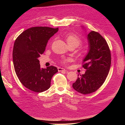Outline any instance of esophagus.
<instances>
[{"label":"esophagus","instance_id":"1","mask_svg":"<svg viewBox=\"0 0 125 125\" xmlns=\"http://www.w3.org/2000/svg\"><path fill=\"white\" fill-rule=\"evenodd\" d=\"M58 71H67L66 69L62 68H60V67L58 68Z\"/></svg>","mask_w":125,"mask_h":125}]
</instances>
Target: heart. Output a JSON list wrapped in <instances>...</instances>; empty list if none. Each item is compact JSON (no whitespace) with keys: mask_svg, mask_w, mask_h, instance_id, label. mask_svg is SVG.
Instances as JSON below:
<instances>
[{"mask_svg":"<svg viewBox=\"0 0 125 125\" xmlns=\"http://www.w3.org/2000/svg\"><path fill=\"white\" fill-rule=\"evenodd\" d=\"M66 41L69 46L73 45V46L76 47L78 46L81 42V40L80 37L77 35L74 34H69L66 37ZM70 58L64 59L62 60V62H66L70 61Z\"/></svg>","mask_w":125,"mask_h":125,"instance_id":"1","label":"heart"}]
</instances>
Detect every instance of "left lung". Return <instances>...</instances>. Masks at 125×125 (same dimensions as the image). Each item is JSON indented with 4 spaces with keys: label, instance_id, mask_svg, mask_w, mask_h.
Here are the masks:
<instances>
[{
    "label": "left lung",
    "instance_id": "1",
    "mask_svg": "<svg viewBox=\"0 0 125 125\" xmlns=\"http://www.w3.org/2000/svg\"><path fill=\"white\" fill-rule=\"evenodd\" d=\"M81 27L86 31L85 27ZM86 37L89 50L82 60V67L86 71L73 84L74 90L83 94L93 93L100 88L107 76L111 64L110 50L103 37L95 31L90 32Z\"/></svg>",
    "mask_w": 125,
    "mask_h": 125
}]
</instances>
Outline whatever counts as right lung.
Wrapping results in <instances>:
<instances>
[{
    "label": "right lung",
    "mask_w": 125,
    "mask_h": 125,
    "mask_svg": "<svg viewBox=\"0 0 125 125\" xmlns=\"http://www.w3.org/2000/svg\"><path fill=\"white\" fill-rule=\"evenodd\" d=\"M58 28L37 26L26 30L16 40L12 57L15 72L25 88L42 92L51 86L52 78L58 69L54 66L41 68L38 58L44 52L48 40Z\"/></svg>",
    "instance_id": "1"
}]
</instances>
